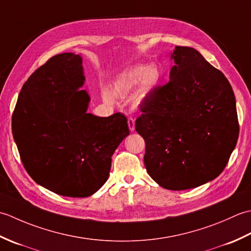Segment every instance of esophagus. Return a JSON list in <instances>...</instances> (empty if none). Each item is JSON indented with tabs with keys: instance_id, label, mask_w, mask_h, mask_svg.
I'll return each instance as SVG.
<instances>
[{
	"instance_id": "34e87169",
	"label": "esophagus",
	"mask_w": 251,
	"mask_h": 251,
	"mask_svg": "<svg viewBox=\"0 0 251 251\" xmlns=\"http://www.w3.org/2000/svg\"><path fill=\"white\" fill-rule=\"evenodd\" d=\"M127 123H128L129 130L130 131H134L135 130V120L132 119V117H128V120H127Z\"/></svg>"
}]
</instances>
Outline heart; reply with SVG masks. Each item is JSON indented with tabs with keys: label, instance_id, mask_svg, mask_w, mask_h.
Returning a JSON list of instances; mask_svg holds the SVG:
<instances>
[{
	"label": "heart",
	"instance_id": "obj_1",
	"mask_svg": "<svg viewBox=\"0 0 251 251\" xmlns=\"http://www.w3.org/2000/svg\"><path fill=\"white\" fill-rule=\"evenodd\" d=\"M163 79V72L156 65H138L124 72L116 77L113 84V93L116 96L124 97L135 92V105H142L150 99L152 94L159 86ZM109 90H104L102 94L103 100L106 103L113 104L115 97Z\"/></svg>",
	"mask_w": 251,
	"mask_h": 251
}]
</instances>
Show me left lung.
I'll return each mask as SVG.
<instances>
[{
    "label": "left lung",
    "instance_id": "1",
    "mask_svg": "<svg viewBox=\"0 0 251 251\" xmlns=\"http://www.w3.org/2000/svg\"><path fill=\"white\" fill-rule=\"evenodd\" d=\"M169 82L157 87L136 121L146 141L148 174L163 188L181 191L214 180L238 139L236 101L227 78L201 52L176 46Z\"/></svg>",
    "mask_w": 251,
    "mask_h": 251
}]
</instances>
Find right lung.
I'll list each match as a JSON object with an SVG mask.
<instances>
[{
	"label": "right lung",
	"mask_w": 251,
	"mask_h": 251,
	"mask_svg": "<svg viewBox=\"0 0 251 251\" xmlns=\"http://www.w3.org/2000/svg\"><path fill=\"white\" fill-rule=\"evenodd\" d=\"M83 59L51 57L18 96L12 128L21 162L37 184L69 197L96 193L109 178L112 155L129 135L125 115L88 113Z\"/></svg>",
	"instance_id": "add662e5"
}]
</instances>
